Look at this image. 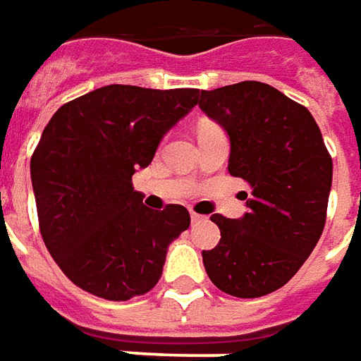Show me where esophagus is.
Here are the masks:
<instances>
[{
	"label": "esophagus",
	"instance_id": "obj_1",
	"mask_svg": "<svg viewBox=\"0 0 361 361\" xmlns=\"http://www.w3.org/2000/svg\"><path fill=\"white\" fill-rule=\"evenodd\" d=\"M203 219H205L203 215H200V213H195V212H191V221H193V223H200V221H203Z\"/></svg>",
	"mask_w": 361,
	"mask_h": 361
}]
</instances>
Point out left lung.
<instances>
[{
	"instance_id": "1",
	"label": "left lung",
	"mask_w": 361,
	"mask_h": 361,
	"mask_svg": "<svg viewBox=\"0 0 361 361\" xmlns=\"http://www.w3.org/2000/svg\"><path fill=\"white\" fill-rule=\"evenodd\" d=\"M200 109L227 132L229 173L251 185L241 219L213 213L221 239L203 251L212 283L259 298L293 279L322 235L332 158L308 109L257 80L201 90Z\"/></svg>"
}]
</instances>
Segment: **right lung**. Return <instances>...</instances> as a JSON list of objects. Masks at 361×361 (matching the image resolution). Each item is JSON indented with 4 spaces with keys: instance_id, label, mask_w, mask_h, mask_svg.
<instances>
[{
    "instance_id": "add662e5",
    "label": "right lung",
    "mask_w": 361,
    "mask_h": 361,
    "mask_svg": "<svg viewBox=\"0 0 361 361\" xmlns=\"http://www.w3.org/2000/svg\"><path fill=\"white\" fill-rule=\"evenodd\" d=\"M197 88L109 85L63 104L31 156L39 229L68 281L130 300L160 281L166 252L190 227L183 205L152 212L132 176L190 112Z\"/></svg>"
}]
</instances>
